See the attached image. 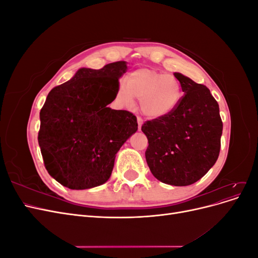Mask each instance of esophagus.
<instances>
[{"instance_id": "34e87169", "label": "esophagus", "mask_w": 258, "mask_h": 258, "mask_svg": "<svg viewBox=\"0 0 258 258\" xmlns=\"http://www.w3.org/2000/svg\"><path fill=\"white\" fill-rule=\"evenodd\" d=\"M142 124H143V119L141 118V117H138V128H139V130H141Z\"/></svg>"}]
</instances>
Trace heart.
Instances as JSON below:
<instances>
[{
    "label": "heart",
    "instance_id": "obj_1",
    "mask_svg": "<svg viewBox=\"0 0 258 258\" xmlns=\"http://www.w3.org/2000/svg\"><path fill=\"white\" fill-rule=\"evenodd\" d=\"M183 96L182 86L172 74L151 68H140L117 86L115 100L121 107H131L139 99L141 112L158 119L172 113Z\"/></svg>",
    "mask_w": 258,
    "mask_h": 258
}]
</instances>
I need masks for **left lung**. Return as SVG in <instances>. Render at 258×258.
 <instances>
[{"label":"left lung","instance_id":"8db88e82","mask_svg":"<svg viewBox=\"0 0 258 258\" xmlns=\"http://www.w3.org/2000/svg\"><path fill=\"white\" fill-rule=\"evenodd\" d=\"M174 76L184 96L172 113L142 126L148 140L145 158L158 181L187 186L199 181L216 162L223 122L218 103L206 86L181 73Z\"/></svg>","mask_w":258,"mask_h":258}]
</instances>
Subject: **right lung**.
Here are the masks:
<instances>
[{"label":"right lung","mask_w":258,"mask_h":258,"mask_svg":"<svg viewBox=\"0 0 258 258\" xmlns=\"http://www.w3.org/2000/svg\"><path fill=\"white\" fill-rule=\"evenodd\" d=\"M126 71V61L100 70L81 68L46 98L38 144L49 175L70 189L104 184L117 152L138 130L134 114L107 107Z\"/></svg>","instance_id":"1"}]
</instances>
